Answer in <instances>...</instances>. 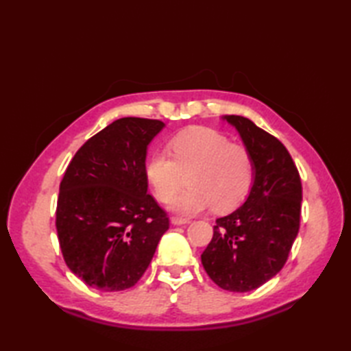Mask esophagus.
I'll return each instance as SVG.
<instances>
[{
	"mask_svg": "<svg viewBox=\"0 0 351 351\" xmlns=\"http://www.w3.org/2000/svg\"><path fill=\"white\" fill-rule=\"evenodd\" d=\"M170 221H171V225L178 226V225H187V223H190V219H182V217H171V219H170Z\"/></svg>",
	"mask_w": 351,
	"mask_h": 351,
	"instance_id": "esophagus-1",
	"label": "esophagus"
}]
</instances>
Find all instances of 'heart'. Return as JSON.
Wrapping results in <instances>:
<instances>
[{"label": "heart", "mask_w": 351, "mask_h": 351, "mask_svg": "<svg viewBox=\"0 0 351 351\" xmlns=\"http://www.w3.org/2000/svg\"><path fill=\"white\" fill-rule=\"evenodd\" d=\"M166 152L149 156L145 173L155 196L167 202L181 189L184 176L190 187L171 200L170 208L193 215L206 208L228 211L247 196L255 176L250 152L215 130L205 126L178 132Z\"/></svg>", "instance_id": "b5f03b06"}]
</instances>
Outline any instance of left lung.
I'll return each instance as SVG.
<instances>
[{"label":"left lung","instance_id":"8db88e82","mask_svg":"<svg viewBox=\"0 0 351 351\" xmlns=\"http://www.w3.org/2000/svg\"><path fill=\"white\" fill-rule=\"evenodd\" d=\"M250 152L255 176L245 202L215 220L202 265L223 289L247 293L278 274L299 234L302 181L287 147L243 116L223 117Z\"/></svg>","mask_w":351,"mask_h":351}]
</instances>
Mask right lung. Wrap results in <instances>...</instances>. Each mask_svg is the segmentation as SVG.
<instances>
[{
  "label": "right lung",
  "mask_w": 351,
  "mask_h": 351,
  "mask_svg": "<svg viewBox=\"0 0 351 351\" xmlns=\"http://www.w3.org/2000/svg\"><path fill=\"white\" fill-rule=\"evenodd\" d=\"M156 119L122 117L95 134L60 182L56 228L64 263L88 287L122 291L140 280L169 217L147 195V145Z\"/></svg>",
  "instance_id": "1"
}]
</instances>
